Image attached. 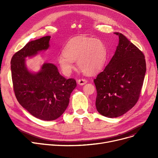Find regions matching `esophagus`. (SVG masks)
Wrapping results in <instances>:
<instances>
[{"label":"esophagus","instance_id":"1","mask_svg":"<svg viewBox=\"0 0 158 158\" xmlns=\"http://www.w3.org/2000/svg\"><path fill=\"white\" fill-rule=\"evenodd\" d=\"M86 82H87V81L86 79H79L77 81V83L79 85H85L86 83Z\"/></svg>","mask_w":158,"mask_h":158}]
</instances>
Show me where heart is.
I'll return each mask as SVG.
<instances>
[{
	"instance_id": "b5f03b06",
	"label": "heart",
	"mask_w": 158,
	"mask_h": 158,
	"mask_svg": "<svg viewBox=\"0 0 158 158\" xmlns=\"http://www.w3.org/2000/svg\"><path fill=\"white\" fill-rule=\"evenodd\" d=\"M106 48L103 41L92 37L80 36L70 40L66 44L63 54L57 57V63L65 76L72 73L77 61L79 69L86 75H94L104 67Z\"/></svg>"
}]
</instances>
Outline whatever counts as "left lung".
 Masks as SVG:
<instances>
[{
    "label": "left lung",
    "mask_w": 158,
    "mask_h": 158,
    "mask_svg": "<svg viewBox=\"0 0 158 158\" xmlns=\"http://www.w3.org/2000/svg\"><path fill=\"white\" fill-rule=\"evenodd\" d=\"M114 33L119 38L114 54L94 81L97 110L107 118L120 117L136 104L146 72L142 52L122 33Z\"/></svg>",
    "instance_id": "obj_1"
}]
</instances>
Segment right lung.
I'll list each match as a JSON object with an SVG mask.
<instances>
[{
    "instance_id": "right-lung-1",
    "label": "right lung",
    "mask_w": 158,
    "mask_h": 158,
    "mask_svg": "<svg viewBox=\"0 0 158 158\" xmlns=\"http://www.w3.org/2000/svg\"><path fill=\"white\" fill-rule=\"evenodd\" d=\"M51 36L29 41L11 61V76L16 99L35 117L54 120L63 114L69 104L70 94L77 86L73 79H66L60 75L56 66L44 63L39 71L32 72L26 63L49 48Z\"/></svg>"
}]
</instances>
